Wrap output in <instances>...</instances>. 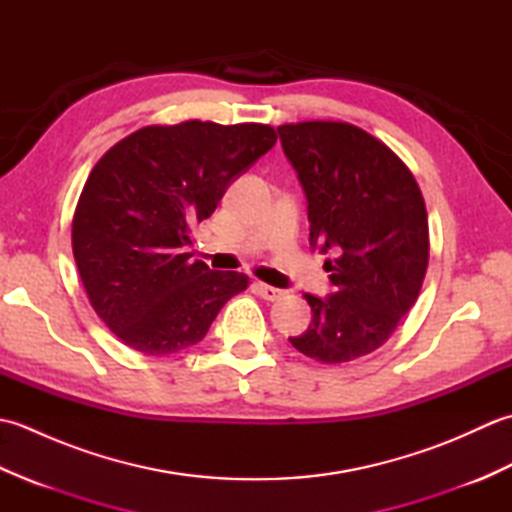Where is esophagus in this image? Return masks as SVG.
<instances>
[{
    "mask_svg": "<svg viewBox=\"0 0 512 512\" xmlns=\"http://www.w3.org/2000/svg\"><path fill=\"white\" fill-rule=\"evenodd\" d=\"M255 290H257V295L262 297V299H266V301H277V299H281V297L286 295V292L281 290V288L262 284V281H257V284H255Z\"/></svg>",
    "mask_w": 512,
    "mask_h": 512,
    "instance_id": "34e87169",
    "label": "esophagus"
}]
</instances>
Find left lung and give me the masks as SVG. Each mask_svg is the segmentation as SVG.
<instances>
[{
	"label": "left lung",
	"instance_id": "obj_1",
	"mask_svg": "<svg viewBox=\"0 0 512 512\" xmlns=\"http://www.w3.org/2000/svg\"><path fill=\"white\" fill-rule=\"evenodd\" d=\"M277 134L308 200L310 246L325 259L332 295H303L312 323L290 336L321 363L374 352L411 310L429 262L422 193L394 151L350 123L281 125Z\"/></svg>",
	"mask_w": 512,
	"mask_h": 512
}]
</instances>
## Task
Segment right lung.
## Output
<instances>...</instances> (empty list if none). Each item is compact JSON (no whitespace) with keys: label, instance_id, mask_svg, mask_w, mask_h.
<instances>
[{"label":"right lung","instance_id":"right-lung-1","mask_svg":"<svg viewBox=\"0 0 512 512\" xmlns=\"http://www.w3.org/2000/svg\"><path fill=\"white\" fill-rule=\"evenodd\" d=\"M277 143L257 123L151 125L96 162L76 206L72 250L92 308L134 350L200 343L248 277L191 262V231Z\"/></svg>","mask_w":512,"mask_h":512}]
</instances>
